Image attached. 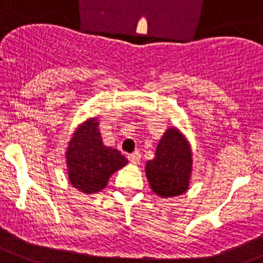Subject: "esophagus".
<instances>
[{
    "instance_id": "esophagus-1",
    "label": "esophagus",
    "mask_w": 263,
    "mask_h": 263,
    "mask_svg": "<svg viewBox=\"0 0 263 263\" xmlns=\"http://www.w3.org/2000/svg\"><path fill=\"white\" fill-rule=\"evenodd\" d=\"M128 159H129V162H131L132 164H140V162H142V155H140L139 152H134V154H131V155L128 156Z\"/></svg>"
}]
</instances>
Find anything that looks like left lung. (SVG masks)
<instances>
[{
  "label": "left lung",
  "instance_id": "8db88e82",
  "mask_svg": "<svg viewBox=\"0 0 263 263\" xmlns=\"http://www.w3.org/2000/svg\"><path fill=\"white\" fill-rule=\"evenodd\" d=\"M191 174V144L178 128H167L158 143L155 158L145 163L149 187L160 198L182 195L189 190Z\"/></svg>",
  "mask_w": 263,
  "mask_h": 263
}]
</instances>
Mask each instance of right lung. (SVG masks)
<instances>
[{
	"label": "right lung",
	"instance_id": "right-lung-1",
	"mask_svg": "<svg viewBox=\"0 0 263 263\" xmlns=\"http://www.w3.org/2000/svg\"><path fill=\"white\" fill-rule=\"evenodd\" d=\"M127 164L120 151L103 143L99 116L77 125L65 151L68 179L74 189L84 194L100 193L112 174Z\"/></svg>",
	"mask_w": 263,
	"mask_h": 263
}]
</instances>
